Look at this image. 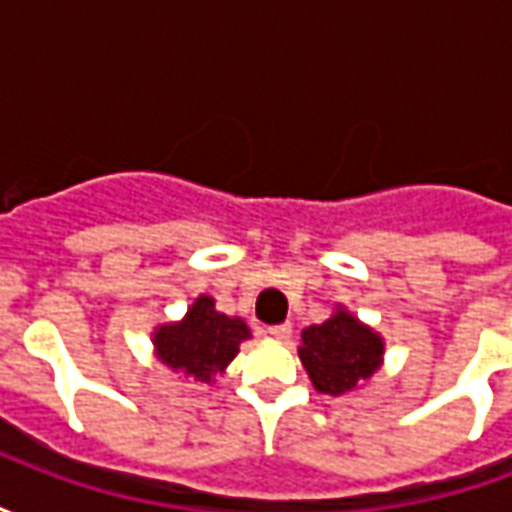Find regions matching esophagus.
I'll return each instance as SVG.
<instances>
[{"label":"esophagus","mask_w":512,"mask_h":512,"mask_svg":"<svg viewBox=\"0 0 512 512\" xmlns=\"http://www.w3.org/2000/svg\"><path fill=\"white\" fill-rule=\"evenodd\" d=\"M290 323H277V326H268L266 334L268 337H274V340H290Z\"/></svg>","instance_id":"1"}]
</instances>
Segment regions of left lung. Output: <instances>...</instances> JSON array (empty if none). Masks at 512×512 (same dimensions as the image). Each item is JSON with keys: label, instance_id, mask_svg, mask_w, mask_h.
Returning <instances> with one entry per match:
<instances>
[{"label": "left lung", "instance_id": "1", "mask_svg": "<svg viewBox=\"0 0 512 512\" xmlns=\"http://www.w3.org/2000/svg\"><path fill=\"white\" fill-rule=\"evenodd\" d=\"M299 359L323 395H345L373 378L384 362V340L370 326L337 307L323 323L301 332Z\"/></svg>", "mask_w": 512, "mask_h": 512}]
</instances>
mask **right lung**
<instances>
[{"instance_id": "right-lung-1", "label": "right lung", "mask_w": 512, "mask_h": 512, "mask_svg": "<svg viewBox=\"0 0 512 512\" xmlns=\"http://www.w3.org/2000/svg\"><path fill=\"white\" fill-rule=\"evenodd\" d=\"M252 337L241 318L216 310L211 296L194 299L183 321L164 323L153 332L156 356L175 373L197 384H213L238 354V345Z\"/></svg>"}]
</instances>
